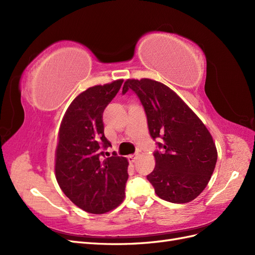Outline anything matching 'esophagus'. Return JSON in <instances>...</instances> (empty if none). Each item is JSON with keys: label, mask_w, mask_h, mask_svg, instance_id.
<instances>
[{"label": "esophagus", "mask_w": 255, "mask_h": 255, "mask_svg": "<svg viewBox=\"0 0 255 255\" xmlns=\"http://www.w3.org/2000/svg\"><path fill=\"white\" fill-rule=\"evenodd\" d=\"M138 156H139V154L138 153H136V154H134V155H129L128 156V161L130 164H133V163H135L136 161V159L138 158Z\"/></svg>", "instance_id": "1"}]
</instances>
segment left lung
Instances as JSON below:
<instances>
[{"label": "left lung", "mask_w": 255, "mask_h": 255, "mask_svg": "<svg viewBox=\"0 0 255 255\" xmlns=\"http://www.w3.org/2000/svg\"><path fill=\"white\" fill-rule=\"evenodd\" d=\"M132 89L143 106L155 168L146 175L156 195L168 202L187 203L206 187L217 161L213 137L198 116L166 85L150 79L127 80L125 95Z\"/></svg>", "instance_id": "obj_1"}]
</instances>
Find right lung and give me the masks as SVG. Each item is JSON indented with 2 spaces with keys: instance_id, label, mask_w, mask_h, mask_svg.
Returning a JSON list of instances; mask_svg holds the SVG:
<instances>
[{
  "instance_id": "right-lung-1",
  "label": "right lung",
  "mask_w": 255,
  "mask_h": 255,
  "mask_svg": "<svg viewBox=\"0 0 255 255\" xmlns=\"http://www.w3.org/2000/svg\"><path fill=\"white\" fill-rule=\"evenodd\" d=\"M123 80L98 85L76 97L59 128L55 175L59 187L83 211L104 214L125 199L128 161L110 157L104 151L112 143L104 135L103 112L118 94Z\"/></svg>"
}]
</instances>
